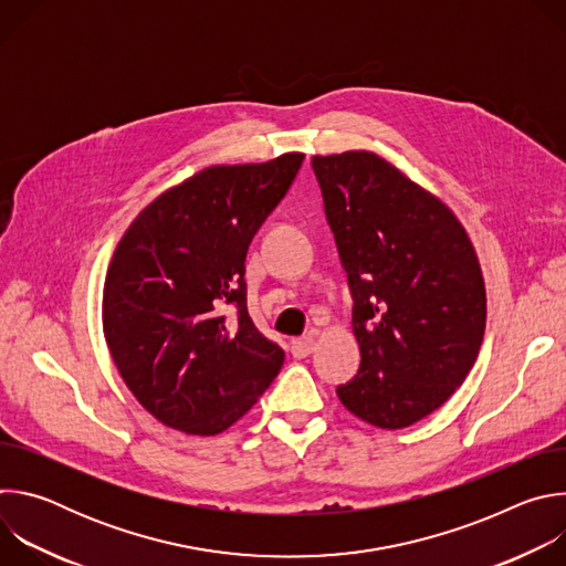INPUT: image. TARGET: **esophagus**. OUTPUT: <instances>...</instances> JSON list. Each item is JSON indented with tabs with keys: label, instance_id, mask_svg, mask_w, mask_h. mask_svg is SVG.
Segmentation results:
<instances>
[{
	"label": "esophagus",
	"instance_id": "34e87169",
	"mask_svg": "<svg viewBox=\"0 0 566 566\" xmlns=\"http://www.w3.org/2000/svg\"><path fill=\"white\" fill-rule=\"evenodd\" d=\"M313 349H315V338H313V334L302 336V338H295V340L291 343V354H293L295 358H306L308 354H313Z\"/></svg>",
	"mask_w": 566,
	"mask_h": 566
}]
</instances>
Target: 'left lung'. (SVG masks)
Masks as SVG:
<instances>
[{"label": "left lung", "mask_w": 566, "mask_h": 566, "mask_svg": "<svg viewBox=\"0 0 566 566\" xmlns=\"http://www.w3.org/2000/svg\"><path fill=\"white\" fill-rule=\"evenodd\" d=\"M354 297L358 374L343 406L382 428H408L454 394L486 329V289L452 210L371 151L313 156Z\"/></svg>", "instance_id": "left-lung-1"}]
</instances>
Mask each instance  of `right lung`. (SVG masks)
Wrapping results in <instances>:
<instances>
[{
  "instance_id": "1",
  "label": "right lung",
  "mask_w": 566,
  "mask_h": 566,
  "mask_svg": "<svg viewBox=\"0 0 566 566\" xmlns=\"http://www.w3.org/2000/svg\"><path fill=\"white\" fill-rule=\"evenodd\" d=\"M304 154L212 166L154 199L112 258L103 327L140 406L186 434L244 417L280 374L284 352L249 315L247 253L291 188ZM234 305L228 321L220 311Z\"/></svg>"
}]
</instances>
